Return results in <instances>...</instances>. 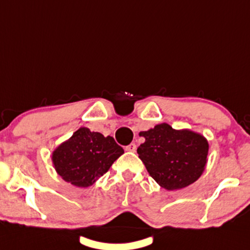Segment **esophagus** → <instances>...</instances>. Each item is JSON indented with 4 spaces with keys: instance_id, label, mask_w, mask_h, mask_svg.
I'll use <instances>...</instances> for the list:
<instances>
[{
    "instance_id": "obj_1",
    "label": "esophagus",
    "mask_w": 250,
    "mask_h": 250,
    "mask_svg": "<svg viewBox=\"0 0 250 250\" xmlns=\"http://www.w3.org/2000/svg\"><path fill=\"white\" fill-rule=\"evenodd\" d=\"M125 149L126 151H136L137 146L135 144H130V145H128V146H125Z\"/></svg>"
}]
</instances>
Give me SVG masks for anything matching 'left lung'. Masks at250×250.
I'll list each match as a JSON object with an SVG mask.
<instances>
[{
  "label": "left lung",
  "mask_w": 250,
  "mask_h": 250,
  "mask_svg": "<svg viewBox=\"0 0 250 250\" xmlns=\"http://www.w3.org/2000/svg\"><path fill=\"white\" fill-rule=\"evenodd\" d=\"M139 135L146 141L137 149L148 173L162 188H186L201 176L207 164L208 144L189 130H175L167 124Z\"/></svg>",
  "instance_id": "left-lung-1"
}]
</instances>
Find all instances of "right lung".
<instances>
[{
	"instance_id": "right-lung-1",
	"label": "right lung",
	"mask_w": 250,
	"mask_h": 250,
	"mask_svg": "<svg viewBox=\"0 0 250 250\" xmlns=\"http://www.w3.org/2000/svg\"><path fill=\"white\" fill-rule=\"evenodd\" d=\"M122 154L124 149L112 137L81 128L56 149L53 162L57 173L66 182L87 188L105 174Z\"/></svg>"
}]
</instances>
